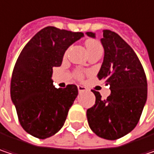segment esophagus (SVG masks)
I'll list each match as a JSON object with an SVG mask.
<instances>
[{
    "mask_svg": "<svg viewBox=\"0 0 154 154\" xmlns=\"http://www.w3.org/2000/svg\"><path fill=\"white\" fill-rule=\"evenodd\" d=\"M77 88H78V91H79L80 93H82V92H84V91H87V90H88L86 87L82 86V85H78V86H77Z\"/></svg>",
    "mask_w": 154,
    "mask_h": 154,
    "instance_id": "esophagus-1",
    "label": "esophagus"
}]
</instances>
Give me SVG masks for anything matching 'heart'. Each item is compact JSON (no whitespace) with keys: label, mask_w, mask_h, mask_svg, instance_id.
Returning <instances> with one entry per match:
<instances>
[{"label":"heart","mask_w":154,"mask_h":154,"mask_svg":"<svg viewBox=\"0 0 154 154\" xmlns=\"http://www.w3.org/2000/svg\"><path fill=\"white\" fill-rule=\"evenodd\" d=\"M86 45H87V48L88 50L94 48V47H97V46H101L100 43L95 41V40H88L86 42Z\"/></svg>","instance_id":"heart-1"}]
</instances>
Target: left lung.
Returning <instances> with one entry per match:
<instances>
[{
    "mask_svg": "<svg viewBox=\"0 0 154 154\" xmlns=\"http://www.w3.org/2000/svg\"><path fill=\"white\" fill-rule=\"evenodd\" d=\"M86 34L95 38L93 32ZM101 43L104 58L97 77L109 85L111 93L102 99L99 92L92 90L95 103L87 110V117L97 136L115 140L131 132L138 123L147 98V82L137 54L118 34L104 29Z\"/></svg>",
    "mask_w": 154,
    "mask_h": 154,
    "instance_id": "1",
    "label": "left lung"
}]
</instances>
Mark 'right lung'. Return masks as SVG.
Instances as JSON below:
<instances>
[{"instance_id": "add662e5", "label": "right lung", "mask_w": 154, "mask_h": 154, "mask_svg": "<svg viewBox=\"0 0 154 154\" xmlns=\"http://www.w3.org/2000/svg\"><path fill=\"white\" fill-rule=\"evenodd\" d=\"M83 36L82 32L44 28L28 42L17 59L10 84L11 100L21 125L33 137H51L65 124L78 88L73 84L55 88L52 67L61 66L66 51Z\"/></svg>"}]
</instances>
